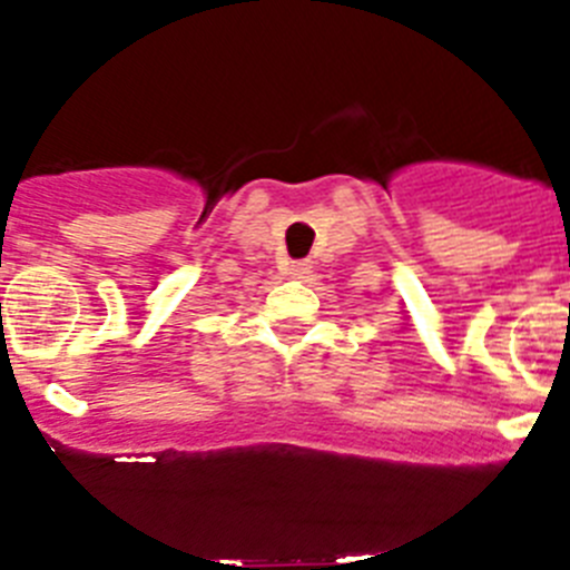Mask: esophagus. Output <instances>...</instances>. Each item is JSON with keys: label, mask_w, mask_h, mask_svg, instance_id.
Segmentation results:
<instances>
[{"label": "esophagus", "mask_w": 570, "mask_h": 570, "mask_svg": "<svg viewBox=\"0 0 570 570\" xmlns=\"http://www.w3.org/2000/svg\"><path fill=\"white\" fill-rule=\"evenodd\" d=\"M308 274H311L308 262H294V265H291V276H294V279H305Z\"/></svg>", "instance_id": "34e87169"}]
</instances>
